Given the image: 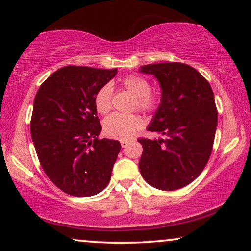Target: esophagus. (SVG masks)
<instances>
[{
  "label": "esophagus",
  "mask_w": 251,
  "mask_h": 251,
  "mask_svg": "<svg viewBox=\"0 0 251 251\" xmlns=\"http://www.w3.org/2000/svg\"><path fill=\"white\" fill-rule=\"evenodd\" d=\"M128 145V140H121V146L122 147H126Z\"/></svg>",
  "instance_id": "34e87169"
}]
</instances>
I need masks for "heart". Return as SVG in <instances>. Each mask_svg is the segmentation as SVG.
I'll list each match as a JSON object with an SVG mask.
<instances>
[{
    "label": "heart",
    "instance_id": "heart-1",
    "mask_svg": "<svg viewBox=\"0 0 251 251\" xmlns=\"http://www.w3.org/2000/svg\"><path fill=\"white\" fill-rule=\"evenodd\" d=\"M122 87L133 96L130 109L151 113L155 111L159 104L156 95L151 92L150 82L138 75H129L122 80ZM113 87L105 84L95 96L96 109L100 114H107L112 108ZM143 126V120L137 114H115L109 115L104 121V131L111 138L128 140Z\"/></svg>",
    "mask_w": 251,
    "mask_h": 251
}]
</instances>
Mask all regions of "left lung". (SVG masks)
<instances>
[{"mask_svg":"<svg viewBox=\"0 0 251 251\" xmlns=\"http://www.w3.org/2000/svg\"><path fill=\"white\" fill-rule=\"evenodd\" d=\"M139 72L160 83L161 102L147 130L164 136L138 139L143 146L140 174L157 190H178L191 184L210 157L218 119L214 92L186 64H150Z\"/></svg>","mask_w":251,"mask_h":251,"instance_id":"8db88e82","label":"left lung"}]
</instances>
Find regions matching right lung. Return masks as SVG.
I'll list each match as a JSON object with an SVG mask.
<instances>
[{
    "instance_id": "1",
    "label": "right lung",
    "mask_w": 251,
    "mask_h": 251,
    "mask_svg": "<svg viewBox=\"0 0 251 251\" xmlns=\"http://www.w3.org/2000/svg\"><path fill=\"white\" fill-rule=\"evenodd\" d=\"M118 73L65 66L51 74L34 99L30 133L44 173L73 197L98 194L111 180L121 150L113 139H98L101 126L95 96Z\"/></svg>"
}]
</instances>
